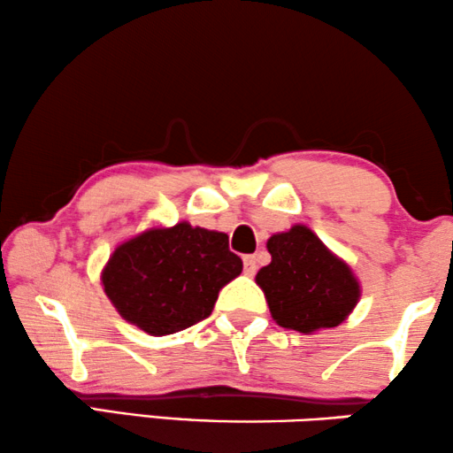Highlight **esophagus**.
Listing matches in <instances>:
<instances>
[{
	"mask_svg": "<svg viewBox=\"0 0 453 453\" xmlns=\"http://www.w3.org/2000/svg\"><path fill=\"white\" fill-rule=\"evenodd\" d=\"M242 265H245L247 275H253L257 272V259H255V255H245V257H242Z\"/></svg>",
	"mask_w": 453,
	"mask_h": 453,
	"instance_id": "esophagus-1",
	"label": "esophagus"
}]
</instances>
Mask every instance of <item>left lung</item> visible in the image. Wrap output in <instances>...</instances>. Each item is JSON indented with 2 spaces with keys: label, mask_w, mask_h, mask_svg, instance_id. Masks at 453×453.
Returning a JSON list of instances; mask_svg holds the SVG:
<instances>
[{
  "label": "left lung",
  "mask_w": 453,
  "mask_h": 453,
  "mask_svg": "<svg viewBox=\"0 0 453 453\" xmlns=\"http://www.w3.org/2000/svg\"><path fill=\"white\" fill-rule=\"evenodd\" d=\"M272 264L255 281L275 323L298 333L331 329L356 308L362 288L351 267L304 225L267 239Z\"/></svg>",
  "instance_id": "1"
}]
</instances>
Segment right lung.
<instances>
[{"label": "right lung", "instance_id": "add662e5", "mask_svg": "<svg viewBox=\"0 0 453 453\" xmlns=\"http://www.w3.org/2000/svg\"><path fill=\"white\" fill-rule=\"evenodd\" d=\"M241 272L225 233L178 222L120 242L102 286L124 320L163 337L211 317L219 292Z\"/></svg>", "mask_w": 453, "mask_h": 453}]
</instances>
